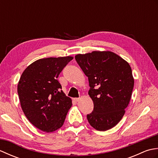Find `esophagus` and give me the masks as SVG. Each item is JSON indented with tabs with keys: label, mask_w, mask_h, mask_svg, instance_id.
Instances as JSON below:
<instances>
[{
	"label": "esophagus",
	"mask_w": 158,
	"mask_h": 158,
	"mask_svg": "<svg viewBox=\"0 0 158 158\" xmlns=\"http://www.w3.org/2000/svg\"><path fill=\"white\" fill-rule=\"evenodd\" d=\"M73 101L75 102H79V98H73Z\"/></svg>",
	"instance_id": "34e87169"
}]
</instances>
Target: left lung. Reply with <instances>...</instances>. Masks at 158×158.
Masks as SVG:
<instances>
[{
	"label": "left lung",
	"mask_w": 158,
	"mask_h": 158,
	"mask_svg": "<svg viewBox=\"0 0 158 158\" xmlns=\"http://www.w3.org/2000/svg\"><path fill=\"white\" fill-rule=\"evenodd\" d=\"M75 60L88 77V94L94 102L87 115L94 128L106 131L118 123L132 96L134 80L130 64L116 53L94 51L77 54Z\"/></svg>",
	"instance_id": "8db88e82"
}]
</instances>
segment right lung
Instances as JSON below:
<instances>
[{"label": "right lung", "instance_id": "add662e5", "mask_svg": "<svg viewBox=\"0 0 158 158\" xmlns=\"http://www.w3.org/2000/svg\"><path fill=\"white\" fill-rule=\"evenodd\" d=\"M73 57L42 58L30 64L20 77L18 93L23 113L33 126L52 132L64 122L72 100L57 80Z\"/></svg>", "mask_w": 158, "mask_h": 158}]
</instances>
